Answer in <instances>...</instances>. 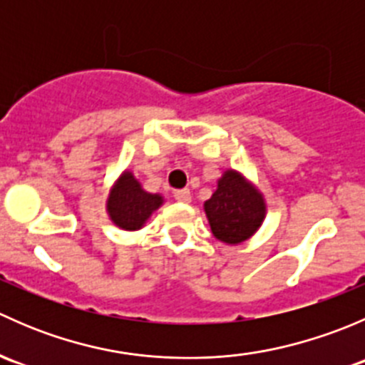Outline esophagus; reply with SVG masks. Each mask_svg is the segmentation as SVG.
<instances>
[{
    "instance_id": "esophagus-1",
    "label": "esophagus",
    "mask_w": 365,
    "mask_h": 365,
    "mask_svg": "<svg viewBox=\"0 0 365 365\" xmlns=\"http://www.w3.org/2000/svg\"><path fill=\"white\" fill-rule=\"evenodd\" d=\"M175 200L178 201V203H190V200H192V196H190V190L189 189L176 190Z\"/></svg>"
}]
</instances>
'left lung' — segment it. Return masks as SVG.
<instances>
[{
  "label": "left lung",
  "mask_w": 365,
  "mask_h": 365,
  "mask_svg": "<svg viewBox=\"0 0 365 365\" xmlns=\"http://www.w3.org/2000/svg\"><path fill=\"white\" fill-rule=\"evenodd\" d=\"M205 213L217 240L238 245L259 230L267 203L257 187L240 171L226 169L217 182V190L205 201Z\"/></svg>",
  "instance_id": "8db88e82"
}]
</instances>
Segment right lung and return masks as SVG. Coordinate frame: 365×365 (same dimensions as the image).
I'll return each instance as SVG.
<instances>
[{"label":"right lung","mask_w":365,"mask_h":365,"mask_svg":"<svg viewBox=\"0 0 365 365\" xmlns=\"http://www.w3.org/2000/svg\"><path fill=\"white\" fill-rule=\"evenodd\" d=\"M162 203L164 197L160 194L146 192L138 178L125 169L109 190L106 210L114 226L125 231H138Z\"/></svg>","instance_id":"add662e5"}]
</instances>
